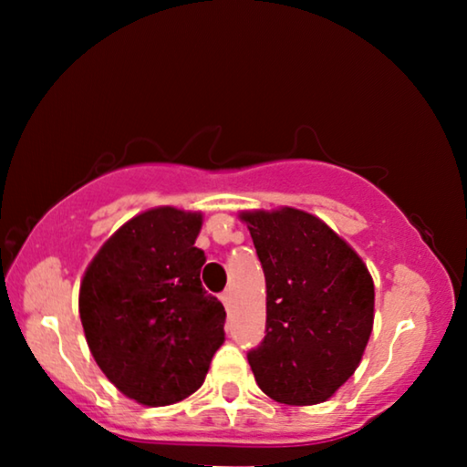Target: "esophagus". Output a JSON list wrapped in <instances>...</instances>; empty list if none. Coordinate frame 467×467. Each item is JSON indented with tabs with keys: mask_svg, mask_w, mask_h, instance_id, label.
Returning <instances> with one entry per match:
<instances>
[{
	"mask_svg": "<svg viewBox=\"0 0 467 467\" xmlns=\"http://www.w3.org/2000/svg\"><path fill=\"white\" fill-rule=\"evenodd\" d=\"M220 300H223L224 309L228 311V309H231V305H233V292L231 290H224L223 295H220Z\"/></svg>",
	"mask_w": 467,
	"mask_h": 467,
	"instance_id": "obj_1",
	"label": "esophagus"
}]
</instances>
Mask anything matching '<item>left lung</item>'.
<instances>
[{
	"instance_id": "obj_1",
	"label": "left lung",
	"mask_w": 467,
	"mask_h": 467,
	"mask_svg": "<svg viewBox=\"0 0 467 467\" xmlns=\"http://www.w3.org/2000/svg\"><path fill=\"white\" fill-rule=\"evenodd\" d=\"M265 274V337L249 365L280 404L329 400L358 368L375 321V284L342 236L305 210H244Z\"/></svg>"
}]
</instances>
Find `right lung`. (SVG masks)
<instances>
[{
  "mask_svg": "<svg viewBox=\"0 0 467 467\" xmlns=\"http://www.w3.org/2000/svg\"><path fill=\"white\" fill-rule=\"evenodd\" d=\"M202 212L158 205L109 236L80 284L86 342L102 373L141 406L200 389L224 344V306L203 290L193 247Z\"/></svg>",
  "mask_w": 467,
  "mask_h": 467,
  "instance_id": "1",
  "label": "right lung"
}]
</instances>
